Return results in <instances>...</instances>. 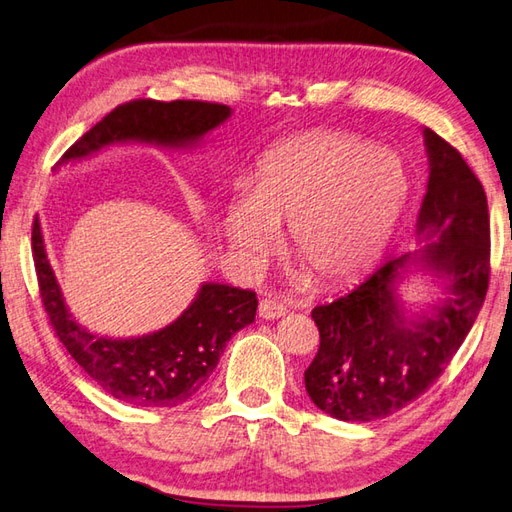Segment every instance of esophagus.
<instances>
[{
    "instance_id": "34e87169",
    "label": "esophagus",
    "mask_w": 512,
    "mask_h": 512,
    "mask_svg": "<svg viewBox=\"0 0 512 512\" xmlns=\"http://www.w3.org/2000/svg\"><path fill=\"white\" fill-rule=\"evenodd\" d=\"M285 313H287V306L274 298H263L258 304V315L263 317V320H278V317H282Z\"/></svg>"
}]
</instances>
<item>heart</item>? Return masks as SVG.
Masks as SVG:
<instances>
[{
	"label": "heart",
	"instance_id": "1",
	"mask_svg": "<svg viewBox=\"0 0 512 512\" xmlns=\"http://www.w3.org/2000/svg\"><path fill=\"white\" fill-rule=\"evenodd\" d=\"M412 190L399 153L355 135L306 131L260 157L232 192L221 227L238 260L258 269L289 225V252L320 287H344L377 263Z\"/></svg>",
	"mask_w": 512,
	"mask_h": 512
}]
</instances>
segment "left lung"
Here are the masks:
<instances>
[{"label":"left lung","instance_id":"left-lung-1","mask_svg":"<svg viewBox=\"0 0 512 512\" xmlns=\"http://www.w3.org/2000/svg\"><path fill=\"white\" fill-rule=\"evenodd\" d=\"M427 192L416 219L420 247L385 258L355 289L315 306L320 350L304 372L311 401L348 423H368L416 401L462 346L488 289L491 225L480 179L462 155L423 129ZM414 273L441 295L414 312L400 295Z\"/></svg>","mask_w":512,"mask_h":512}]
</instances>
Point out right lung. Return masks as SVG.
I'll use <instances>...</instances> for the list:
<instances>
[{"instance_id": "add662e5", "label": "right lung", "mask_w": 512, "mask_h": 512, "mask_svg": "<svg viewBox=\"0 0 512 512\" xmlns=\"http://www.w3.org/2000/svg\"><path fill=\"white\" fill-rule=\"evenodd\" d=\"M232 109L201 100H133L89 129L59 166L87 160L116 144L195 149L221 127ZM32 256L41 300L67 352L113 399L142 407H175L197 394L217 368L225 344L256 317V293L203 282L175 322L140 337H107L76 322L45 252L39 219L32 227Z\"/></svg>"}]
</instances>
